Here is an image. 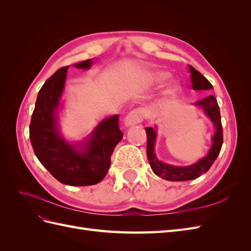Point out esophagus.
<instances>
[{
    "label": "esophagus",
    "instance_id": "34e87169",
    "mask_svg": "<svg viewBox=\"0 0 251 251\" xmlns=\"http://www.w3.org/2000/svg\"><path fill=\"white\" fill-rule=\"evenodd\" d=\"M143 111L140 110V109H136V110H133L131 111L130 113L127 114V115L126 116L125 118V121L124 124L126 127H130V126H133L135 125H137L139 123H141V121L143 120Z\"/></svg>",
    "mask_w": 251,
    "mask_h": 251
}]
</instances>
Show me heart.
I'll list each match as a JSON object with an SVG mask.
<instances>
[{
    "label": "heart",
    "mask_w": 251,
    "mask_h": 251,
    "mask_svg": "<svg viewBox=\"0 0 251 251\" xmlns=\"http://www.w3.org/2000/svg\"><path fill=\"white\" fill-rule=\"evenodd\" d=\"M166 76H168V74H166L165 72H160V71H159V72H155V73L153 74V77H154L156 80H158V81H161V80L165 79ZM177 88H178L177 85L173 86V87L169 90V94H173V93L176 92Z\"/></svg>",
    "instance_id": "heart-1"
}]
</instances>
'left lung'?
Instances as JSON below:
<instances>
[{"mask_svg":"<svg viewBox=\"0 0 251 251\" xmlns=\"http://www.w3.org/2000/svg\"><path fill=\"white\" fill-rule=\"evenodd\" d=\"M192 78V87L194 90H210L212 89L211 83L205 78L203 75L197 71L194 67L189 66ZM195 105L200 107L206 114L215 126V134L212 136V144L206 156H204L198 162L187 166H177L168 164L159 160L155 154V142H156V127H146L147 132V155L151 170L162 179L169 181H188L200 177L202 174L206 173L212 163L215 162L218 155L221 151L223 144V130L221 124V115L218 101L214 95H208L201 100L195 102Z\"/></svg>","mask_w":251,"mask_h":251,"instance_id":"left-lung-1","label":"left lung"}]
</instances>
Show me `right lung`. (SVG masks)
Segmentation results:
<instances>
[{
    "mask_svg": "<svg viewBox=\"0 0 251 251\" xmlns=\"http://www.w3.org/2000/svg\"><path fill=\"white\" fill-rule=\"evenodd\" d=\"M93 58L74 67L88 70ZM58 69L46 80L37 94L35 108L29 127L34 154L49 173L62 183L71 186H87L100 182L111 165V156L123 139L118 126V115L105 118L88 137L80 142H68L58 130V109L67 70Z\"/></svg>",
    "mask_w": 251,
    "mask_h": 251,
    "instance_id": "1",
    "label": "right lung"
}]
</instances>
